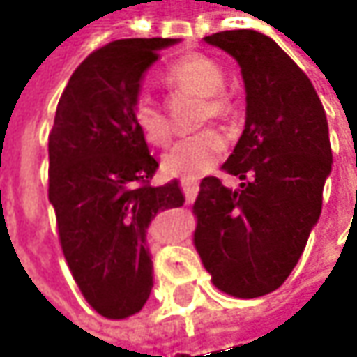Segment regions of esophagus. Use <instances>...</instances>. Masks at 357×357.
Masks as SVG:
<instances>
[{
  "mask_svg": "<svg viewBox=\"0 0 357 357\" xmlns=\"http://www.w3.org/2000/svg\"><path fill=\"white\" fill-rule=\"evenodd\" d=\"M181 188H183L186 204H192L195 199H197V192H199V183L195 178H183L181 181Z\"/></svg>",
  "mask_w": 357,
  "mask_h": 357,
  "instance_id": "1",
  "label": "esophagus"
}]
</instances>
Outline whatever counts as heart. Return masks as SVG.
<instances>
[{"label":"heart","mask_w":357,"mask_h":357,"mask_svg":"<svg viewBox=\"0 0 357 357\" xmlns=\"http://www.w3.org/2000/svg\"><path fill=\"white\" fill-rule=\"evenodd\" d=\"M162 85L176 93L200 95L197 125L211 119L227 121L234 113V101L222 85L225 71L218 63L204 55H185L162 73ZM132 121L144 141L153 146H165L171 139V125L165 111L149 99H141L132 109ZM227 151V137L214 127L181 139L165 155L162 167L171 176L197 178L208 172Z\"/></svg>","instance_id":"b5f03b06"}]
</instances>
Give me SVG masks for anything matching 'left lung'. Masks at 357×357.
<instances>
[{
  "instance_id": "obj_1",
  "label": "left lung",
  "mask_w": 357,
  "mask_h": 357,
  "mask_svg": "<svg viewBox=\"0 0 357 357\" xmlns=\"http://www.w3.org/2000/svg\"><path fill=\"white\" fill-rule=\"evenodd\" d=\"M206 43L230 53L246 87V125L222 171L200 181L192 234L211 282L228 296L258 298L280 288L322 213L332 146L320 97L284 49L252 29L220 31Z\"/></svg>"
}]
</instances>
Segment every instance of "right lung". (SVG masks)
Instances as JSON below:
<instances>
[{"label":"right lung","mask_w":357,"mask_h":357,"mask_svg":"<svg viewBox=\"0 0 357 357\" xmlns=\"http://www.w3.org/2000/svg\"><path fill=\"white\" fill-rule=\"evenodd\" d=\"M176 39H121L73 71L49 132V200L67 266L107 320L141 312L153 288L144 246L158 213L183 206L172 181L153 186L158 162L132 121L141 77Z\"/></svg>","instance_id":"1"}]
</instances>
